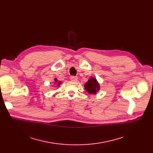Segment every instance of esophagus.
I'll return each instance as SVG.
<instances>
[{"label": "esophagus", "mask_w": 153, "mask_h": 153, "mask_svg": "<svg viewBox=\"0 0 153 153\" xmlns=\"http://www.w3.org/2000/svg\"><path fill=\"white\" fill-rule=\"evenodd\" d=\"M70 79L71 80V81H77V79H78V77L77 76H72L71 77Z\"/></svg>", "instance_id": "1"}]
</instances>
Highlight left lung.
Wrapping results in <instances>:
<instances>
[{"instance_id":"1","label":"left lung","mask_w":153,"mask_h":153,"mask_svg":"<svg viewBox=\"0 0 153 153\" xmlns=\"http://www.w3.org/2000/svg\"><path fill=\"white\" fill-rule=\"evenodd\" d=\"M84 87L85 90L90 94H95L99 90V84L95 78H91L87 82L85 83Z\"/></svg>"}]
</instances>
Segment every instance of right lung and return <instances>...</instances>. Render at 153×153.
Masks as SVG:
<instances>
[{"mask_svg":"<svg viewBox=\"0 0 153 153\" xmlns=\"http://www.w3.org/2000/svg\"><path fill=\"white\" fill-rule=\"evenodd\" d=\"M55 81H56V82H57V80L55 79ZM60 84H61V82H58V85L59 86V85H60Z\"/></svg>","mask_w":153,"mask_h":153,"instance_id":"obj_1","label":"right lung"}]
</instances>
